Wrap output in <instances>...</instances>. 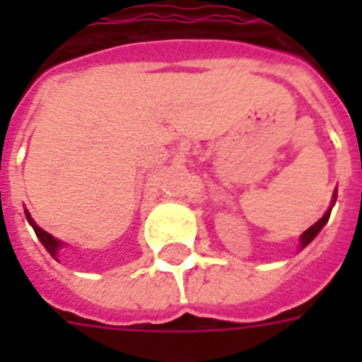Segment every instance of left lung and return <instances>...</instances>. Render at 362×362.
I'll use <instances>...</instances> for the list:
<instances>
[{
	"label": "left lung",
	"instance_id": "1",
	"mask_svg": "<svg viewBox=\"0 0 362 362\" xmlns=\"http://www.w3.org/2000/svg\"><path fill=\"white\" fill-rule=\"evenodd\" d=\"M334 203H337V189H334V193H332L331 206H329V210H327L325 214H323V218L315 221L314 226L310 227V229H306V231H304L303 235H300V244H298V246H300V250H304V247L308 246L310 242H312L315 237H317V233H320L321 229L325 227V223H327V221H329V216H331V210H332V206H334Z\"/></svg>",
	"mask_w": 362,
	"mask_h": 362
}]
</instances>
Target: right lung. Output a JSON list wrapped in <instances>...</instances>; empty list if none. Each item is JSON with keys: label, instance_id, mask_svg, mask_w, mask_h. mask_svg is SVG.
<instances>
[{"label": "right lung", "instance_id": "add662e5", "mask_svg": "<svg viewBox=\"0 0 362 362\" xmlns=\"http://www.w3.org/2000/svg\"><path fill=\"white\" fill-rule=\"evenodd\" d=\"M24 214H25V220H28V223H30L31 227H33V231H35L37 238L41 240V244L45 247H47V252L52 255L56 261H59V250L65 246V242H62L59 238H54L50 233H47L45 229H41V227L37 226L35 221H33V218L30 216V212L28 210H24Z\"/></svg>", "mask_w": 362, "mask_h": 362}]
</instances>
